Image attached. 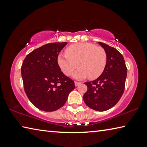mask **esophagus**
<instances>
[{"label": "esophagus", "instance_id": "obj_1", "mask_svg": "<svg viewBox=\"0 0 147 147\" xmlns=\"http://www.w3.org/2000/svg\"><path fill=\"white\" fill-rule=\"evenodd\" d=\"M74 84L76 86H78L79 84H80V82H74Z\"/></svg>", "mask_w": 147, "mask_h": 147}]
</instances>
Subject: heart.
Wrapping results in <instances>:
<instances>
[{
	"mask_svg": "<svg viewBox=\"0 0 147 147\" xmlns=\"http://www.w3.org/2000/svg\"><path fill=\"white\" fill-rule=\"evenodd\" d=\"M66 55L58 57V64L66 76H70L80 68L73 77L82 80L89 77L94 80L98 78L105 69L107 55L104 49L90 43H78L71 45L65 50Z\"/></svg>",
	"mask_w": 147,
	"mask_h": 147,
	"instance_id": "1",
	"label": "heart"
}]
</instances>
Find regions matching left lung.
<instances>
[{
	"label": "left lung",
	"mask_w": 147,
	"mask_h": 147,
	"mask_svg": "<svg viewBox=\"0 0 147 147\" xmlns=\"http://www.w3.org/2000/svg\"><path fill=\"white\" fill-rule=\"evenodd\" d=\"M98 44L106 51V65L98 78L85 83L88 91L83 98L89 108L104 111L115 106L123 95L127 69L123 56L117 50L101 42Z\"/></svg>",
	"instance_id": "8db88e82"
}]
</instances>
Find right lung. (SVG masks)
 <instances>
[{
    "label": "right lung",
    "instance_id": "1",
    "mask_svg": "<svg viewBox=\"0 0 147 147\" xmlns=\"http://www.w3.org/2000/svg\"><path fill=\"white\" fill-rule=\"evenodd\" d=\"M67 44L45 45L28 54L22 65L24 91L30 101L42 111L61 108L75 88L74 81L62 73L58 64V54Z\"/></svg>",
    "mask_w": 147,
    "mask_h": 147
}]
</instances>
